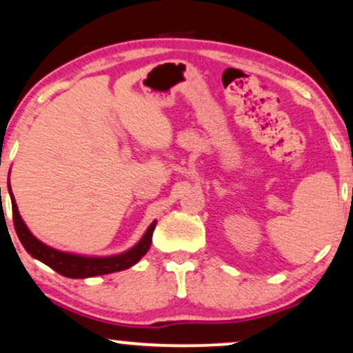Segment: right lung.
<instances>
[{
	"instance_id": "1",
	"label": "right lung",
	"mask_w": 353,
	"mask_h": 353,
	"mask_svg": "<svg viewBox=\"0 0 353 353\" xmlns=\"http://www.w3.org/2000/svg\"><path fill=\"white\" fill-rule=\"evenodd\" d=\"M8 192H10L11 197L12 222H14L16 233H18V239L21 243H23L24 248H26V252L31 254L32 258L44 263V265H48L49 268L57 271L59 274L65 276V278H92V276L110 274L117 273V271L131 268V266L136 265V263L148 253L152 241V232H154L156 223H158L154 220V222L148 227V230L144 232L141 240L123 253L110 254V256H88V254L61 252V250H55L52 246L42 243L39 239H36V236L32 235L31 230L28 228V225L24 223L23 219H21L18 205H16L14 201V195L11 192L10 182H8Z\"/></svg>"
}]
</instances>
